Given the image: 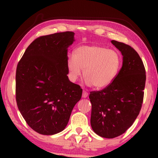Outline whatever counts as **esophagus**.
Instances as JSON below:
<instances>
[{
    "mask_svg": "<svg viewBox=\"0 0 158 158\" xmlns=\"http://www.w3.org/2000/svg\"><path fill=\"white\" fill-rule=\"evenodd\" d=\"M88 95H89V93H88L86 91H85V90H83V95H82V97L83 98H87Z\"/></svg>",
    "mask_w": 158,
    "mask_h": 158,
    "instance_id": "esophagus-1",
    "label": "esophagus"
}]
</instances>
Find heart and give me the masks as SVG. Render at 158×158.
<instances>
[{
  "label": "heart",
  "mask_w": 158,
  "mask_h": 158,
  "mask_svg": "<svg viewBox=\"0 0 158 158\" xmlns=\"http://www.w3.org/2000/svg\"><path fill=\"white\" fill-rule=\"evenodd\" d=\"M74 56L67 60L69 77L73 81L81 76L88 85L95 89H104L110 85L118 73L121 56L116 51L99 45H83L74 50Z\"/></svg>",
  "instance_id": "1"
}]
</instances>
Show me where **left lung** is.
Here are the masks:
<instances>
[{
    "instance_id": "obj_1",
    "label": "left lung",
    "mask_w": 158,
    "mask_h": 158,
    "mask_svg": "<svg viewBox=\"0 0 158 158\" xmlns=\"http://www.w3.org/2000/svg\"><path fill=\"white\" fill-rule=\"evenodd\" d=\"M123 56V65L110 85L90 93V125L98 135L112 139L121 135L139 114L143 99L146 70L137 52L127 44L111 40Z\"/></svg>"
}]
</instances>
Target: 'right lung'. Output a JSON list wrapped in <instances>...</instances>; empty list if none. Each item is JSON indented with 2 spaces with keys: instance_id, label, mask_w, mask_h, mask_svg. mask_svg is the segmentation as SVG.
I'll use <instances>...</instances> for the list:
<instances>
[{
  "instance_id": "obj_1",
  "label": "right lung",
  "mask_w": 158,
  "mask_h": 158,
  "mask_svg": "<svg viewBox=\"0 0 158 158\" xmlns=\"http://www.w3.org/2000/svg\"><path fill=\"white\" fill-rule=\"evenodd\" d=\"M74 33L41 36L29 45L16 72V100L32 129L52 135L65 129L74 105L81 98L80 85L67 74L68 48Z\"/></svg>"
}]
</instances>
